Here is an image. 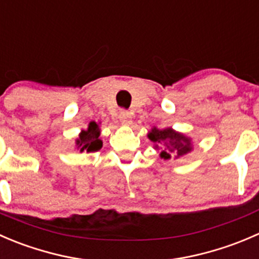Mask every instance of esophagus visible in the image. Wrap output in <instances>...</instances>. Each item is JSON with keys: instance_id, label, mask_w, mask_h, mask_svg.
Listing matches in <instances>:
<instances>
[{"instance_id": "esophagus-1", "label": "esophagus", "mask_w": 259, "mask_h": 259, "mask_svg": "<svg viewBox=\"0 0 259 259\" xmlns=\"http://www.w3.org/2000/svg\"><path fill=\"white\" fill-rule=\"evenodd\" d=\"M119 122L123 124H130L131 121H132V114H131V112L126 111V109H122L121 112H119Z\"/></svg>"}]
</instances>
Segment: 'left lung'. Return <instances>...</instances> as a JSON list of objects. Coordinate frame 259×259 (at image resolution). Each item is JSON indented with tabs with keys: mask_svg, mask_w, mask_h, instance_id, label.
Listing matches in <instances>:
<instances>
[{
	"mask_svg": "<svg viewBox=\"0 0 259 259\" xmlns=\"http://www.w3.org/2000/svg\"><path fill=\"white\" fill-rule=\"evenodd\" d=\"M148 138L156 143V148H162L160 156L165 160L171 157V155L180 157L191 151L190 138L185 137L181 133L175 132L171 128L157 130L153 128L148 133Z\"/></svg>",
	"mask_w": 259,
	"mask_h": 259,
	"instance_id": "8db88e82",
	"label": "left lung"
}]
</instances>
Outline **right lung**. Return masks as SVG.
<instances>
[{"label": "right lung", "mask_w": 259, "mask_h": 259, "mask_svg": "<svg viewBox=\"0 0 259 259\" xmlns=\"http://www.w3.org/2000/svg\"><path fill=\"white\" fill-rule=\"evenodd\" d=\"M99 135H101V131H99L98 124L96 122H91L89 127L87 131H83L79 136V140L76 141V143L80 147V151H87V152H96L102 148V141L99 140Z\"/></svg>", "instance_id": "1"}]
</instances>
